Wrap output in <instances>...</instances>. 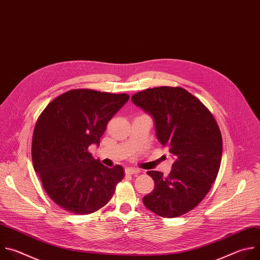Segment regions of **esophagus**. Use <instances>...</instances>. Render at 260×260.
<instances>
[{"mask_svg": "<svg viewBox=\"0 0 260 260\" xmlns=\"http://www.w3.org/2000/svg\"><path fill=\"white\" fill-rule=\"evenodd\" d=\"M140 172V170H138V169H135V168H130V167H128V168H126L125 169V173L126 174H138Z\"/></svg>", "mask_w": 260, "mask_h": 260, "instance_id": "obj_1", "label": "esophagus"}]
</instances>
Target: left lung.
Returning <instances> with one entry per match:
<instances>
[{"label": "left lung", "mask_w": 260, "mask_h": 260, "mask_svg": "<svg viewBox=\"0 0 260 260\" xmlns=\"http://www.w3.org/2000/svg\"><path fill=\"white\" fill-rule=\"evenodd\" d=\"M131 100L152 117L158 140L175 160L167 177L147 171L154 188L143 204L162 217L183 215L200 204L217 177L222 154L218 125L209 110L180 87L146 89Z\"/></svg>", "instance_id": "obj_1"}]
</instances>
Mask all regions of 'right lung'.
<instances>
[{
    "label": "right lung",
    "mask_w": 260,
    "mask_h": 260,
    "mask_svg": "<svg viewBox=\"0 0 260 260\" xmlns=\"http://www.w3.org/2000/svg\"><path fill=\"white\" fill-rule=\"evenodd\" d=\"M129 100L128 94L76 89L52 100L39 117L31 159L43 187L62 209L93 213L112 199L124 178L120 165L109 168L93 159L110 120Z\"/></svg>",
    "instance_id": "add662e5"
}]
</instances>
